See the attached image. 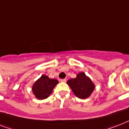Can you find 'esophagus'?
Segmentation results:
<instances>
[{"mask_svg":"<svg viewBox=\"0 0 129 129\" xmlns=\"http://www.w3.org/2000/svg\"><path fill=\"white\" fill-rule=\"evenodd\" d=\"M60 81L62 82H65L67 81V80H66L65 78H64V79H60Z\"/></svg>","mask_w":129,"mask_h":129,"instance_id":"obj_1","label":"esophagus"}]
</instances>
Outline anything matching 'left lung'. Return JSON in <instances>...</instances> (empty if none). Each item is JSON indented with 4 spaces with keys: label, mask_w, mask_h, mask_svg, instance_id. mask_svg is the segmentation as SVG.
<instances>
[{
    "label": "left lung",
    "mask_w": 129,
    "mask_h": 129,
    "mask_svg": "<svg viewBox=\"0 0 129 129\" xmlns=\"http://www.w3.org/2000/svg\"><path fill=\"white\" fill-rule=\"evenodd\" d=\"M67 84L71 87L75 95L80 99L88 98L95 88L94 84L84 72H80L75 78L69 80Z\"/></svg>",
    "instance_id": "8db88e82"
}]
</instances>
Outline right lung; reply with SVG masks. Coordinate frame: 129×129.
<instances>
[{
  "label": "right lung",
  "instance_id": "right-lung-1",
  "mask_svg": "<svg viewBox=\"0 0 129 129\" xmlns=\"http://www.w3.org/2000/svg\"><path fill=\"white\" fill-rule=\"evenodd\" d=\"M58 83L57 80L51 79L45 75H42L33 85V93L39 100L46 99L53 92V88Z\"/></svg>",
  "mask_w": 129,
  "mask_h": 129
}]
</instances>
